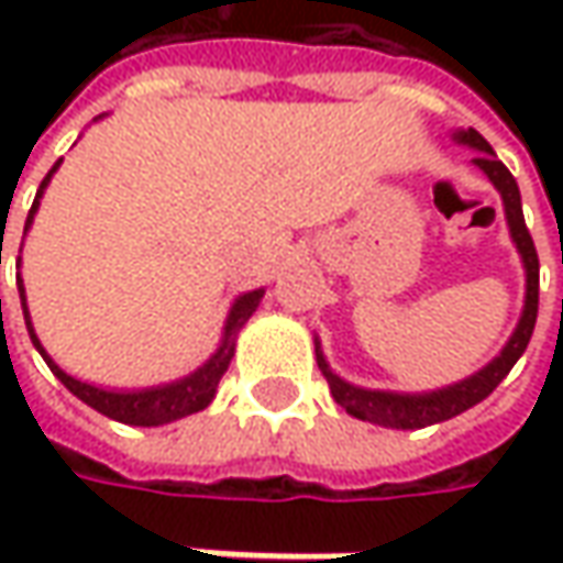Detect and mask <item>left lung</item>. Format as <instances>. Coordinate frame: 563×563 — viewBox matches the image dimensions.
<instances>
[{"instance_id":"1","label":"left lung","mask_w":563,"mask_h":563,"mask_svg":"<svg viewBox=\"0 0 563 563\" xmlns=\"http://www.w3.org/2000/svg\"><path fill=\"white\" fill-rule=\"evenodd\" d=\"M454 141L466 143L476 153L473 163L479 165L488 175V181L498 187L501 194V203H505V219H508L510 238L523 256V269H527V300H523V316L514 329V335L505 344V351L498 357L492 360L488 366H483L476 376L464 378L457 385H448V388H439V391H426V395H398V391H373V388H357L351 382H344L341 376H335L329 369V363L319 351V341H316V363L322 369V376L329 378V388H332V398L357 420L376 422V426H388V429H422V426H432V422L451 420L457 413L470 410L473 404H479L483 398H488L498 382L508 376L510 366L520 360V354L527 351L530 344L532 329H536V313H539V256H536V244H532L530 231H527V222H523V206H520V187L514 181L505 163L495 159L488 141L466 128V131H457Z\"/></svg>"}]
</instances>
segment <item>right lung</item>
I'll return each mask as SVG.
<instances>
[{
	"label": "right lung",
	"instance_id": "right-lung-1",
	"mask_svg": "<svg viewBox=\"0 0 563 563\" xmlns=\"http://www.w3.org/2000/svg\"><path fill=\"white\" fill-rule=\"evenodd\" d=\"M58 165H62V159L49 168V175L43 178V185H40V190H36V200H33L31 212H27L24 234H27V228H31L33 216H36V206H40V197H43V190H46V185H49V178H53ZM18 263H21V256H18ZM18 294H21L24 322H27V332H31L33 347L43 354V360H46V366L55 373V378H58V382L75 395V398L84 400L87 407H93V410H99V413H102V417H109V420L128 422V426H163V422L181 420V417H190V413H197V410L209 407V400L216 398L219 378L225 376L228 363H231V357H234V338H238V332L244 329V322H247L250 316H253V310L260 307V300H263V288H260V291L241 294V297L231 303V313H228L225 319V335H222L219 351L206 360L200 369H194L190 376L178 378V382H168V385H156V388H141V391H106V388L87 385V382H80V378L68 376L62 366H55V360L43 351L40 338H36V332H33L31 313H27V303H24V285H21V278H18Z\"/></svg>",
	"mask_w": 563,
	"mask_h": 563
}]
</instances>
